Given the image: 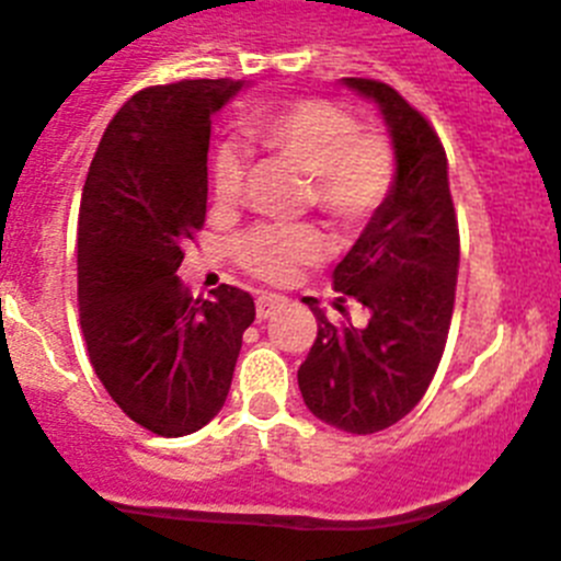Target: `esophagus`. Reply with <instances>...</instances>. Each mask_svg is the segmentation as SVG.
<instances>
[{"label":"esophagus","mask_w":561,"mask_h":561,"mask_svg":"<svg viewBox=\"0 0 561 561\" xmlns=\"http://www.w3.org/2000/svg\"><path fill=\"white\" fill-rule=\"evenodd\" d=\"M287 298L279 296V293H260L256 296V321H265V318L274 316L279 307H285Z\"/></svg>","instance_id":"esophagus-1"}]
</instances>
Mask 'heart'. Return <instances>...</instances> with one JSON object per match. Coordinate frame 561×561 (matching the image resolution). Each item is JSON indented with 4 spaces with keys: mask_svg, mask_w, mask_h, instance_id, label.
Masks as SVG:
<instances>
[{
    "mask_svg": "<svg viewBox=\"0 0 561 561\" xmlns=\"http://www.w3.org/2000/svg\"><path fill=\"white\" fill-rule=\"evenodd\" d=\"M245 138L310 174L307 204L334 227L357 232L379 213L396 180V154L385 135L359 133L348 110L321 99L279 104L245 124ZM249 162L234 144L218 146L209 162L213 198L221 209L238 207ZM329 240L316 224H263L234 243V263L254 279L285 287L301 271L323 263Z\"/></svg>",
    "mask_w": 561,
    "mask_h": 561,
    "instance_id": "obj_1",
    "label": "heart"
}]
</instances>
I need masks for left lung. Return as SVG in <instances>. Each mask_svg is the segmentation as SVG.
Segmentation results:
<instances>
[{"label": "left lung", "mask_w": 561, "mask_h": 561, "mask_svg": "<svg viewBox=\"0 0 561 561\" xmlns=\"http://www.w3.org/2000/svg\"><path fill=\"white\" fill-rule=\"evenodd\" d=\"M343 85L379 107L396 180L332 274L334 307L345 312L354 298L368 321L340 327L307 298L318 337L298 368V390L329 426L374 434L412 412L432 385L451 327L459 229L446 149L426 118L385 82L345 77Z\"/></svg>", "instance_id": "1"}]
</instances>
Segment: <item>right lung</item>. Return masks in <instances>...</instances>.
Wrapping results in <instances>:
<instances>
[{
	"instance_id": "add662e5",
	"label": "right lung",
	"mask_w": 561,
	"mask_h": 561,
	"mask_svg": "<svg viewBox=\"0 0 561 561\" xmlns=\"http://www.w3.org/2000/svg\"><path fill=\"white\" fill-rule=\"evenodd\" d=\"M245 80L138 91L107 124L88 171L77 287L88 357L110 399L160 437L221 412L254 298L221 285L193 298L176 268L207 213L209 118Z\"/></svg>"
}]
</instances>
